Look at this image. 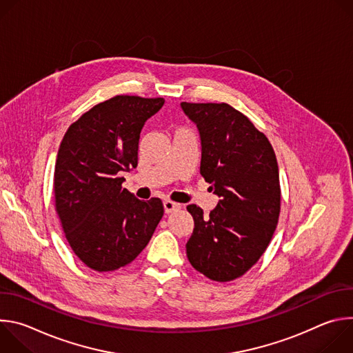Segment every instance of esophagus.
<instances>
[{"label":"esophagus","mask_w":353,"mask_h":353,"mask_svg":"<svg viewBox=\"0 0 353 353\" xmlns=\"http://www.w3.org/2000/svg\"><path fill=\"white\" fill-rule=\"evenodd\" d=\"M163 208H165V212H166V214H170V212H173V211L180 210L181 205L177 204V203H173V201H170V199H166V201H163Z\"/></svg>","instance_id":"obj_1"}]
</instances>
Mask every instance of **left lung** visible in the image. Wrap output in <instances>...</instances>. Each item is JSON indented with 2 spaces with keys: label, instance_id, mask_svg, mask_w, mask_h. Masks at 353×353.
Instances as JSON below:
<instances>
[{
  "label": "left lung",
  "instance_id": "1",
  "mask_svg": "<svg viewBox=\"0 0 353 353\" xmlns=\"http://www.w3.org/2000/svg\"><path fill=\"white\" fill-rule=\"evenodd\" d=\"M201 135L199 173L221 198L208 216L187 207L194 230L185 244L190 264L207 278L244 275L267 250L281 212L278 162L268 138L228 103H187Z\"/></svg>",
  "mask_w": 353,
  "mask_h": 353
}]
</instances>
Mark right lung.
I'll return each mask as SVG.
<instances>
[{"label": "right lung", "instance_id": "add662e5", "mask_svg": "<svg viewBox=\"0 0 353 353\" xmlns=\"http://www.w3.org/2000/svg\"><path fill=\"white\" fill-rule=\"evenodd\" d=\"M163 103V97L117 94L64 134L54 169L56 211L75 256L93 271L134 261L163 216L159 198L141 201L121 187V173L138 165L145 121Z\"/></svg>", "mask_w": 353, "mask_h": 353}]
</instances>
